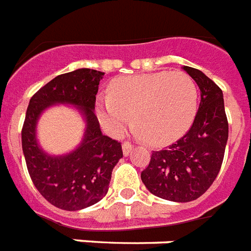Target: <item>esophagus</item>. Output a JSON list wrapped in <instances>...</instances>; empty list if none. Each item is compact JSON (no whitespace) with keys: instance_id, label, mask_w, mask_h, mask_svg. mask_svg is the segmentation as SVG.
Listing matches in <instances>:
<instances>
[{"instance_id":"esophagus-1","label":"esophagus","mask_w":251,"mask_h":251,"mask_svg":"<svg viewBox=\"0 0 251 251\" xmlns=\"http://www.w3.org/2000/svg\"><path fill=\"white\" fill-rule=\"evenodd\" d=\"M122 150H123V154L127 156V155H129L130 152H132V150H133V146H132L129 142H124V144L122 145Z\"/></svg>"}]
</instances>
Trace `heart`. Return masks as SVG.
Instances as JSON below:
<instances>
[{
  "instance_id": "obj_1",
  "label": "heart",
  "mask_w": 251,
  "mask_h": 251,
  "mask_svg": "<svg viewBox=\"0 0 251 251\" xmlns=\"http://www.w3.org/2000/svg\"><path fill=\"white\" fill-rule=\"evenodd\" d=\"M199 91L185 72H158L118 78L110 95H100L96 113L111 136H119L133 115L136 134L165 145L185 133L198 111Z\"/></svg>"
}]
</instances>
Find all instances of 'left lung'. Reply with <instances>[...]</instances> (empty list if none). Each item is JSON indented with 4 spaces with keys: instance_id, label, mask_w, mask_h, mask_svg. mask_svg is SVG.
Here are the masks:
<instances>
[{
    "instance_id": "1",
    "label": "left lung",
    "mask_w": 251,
    "mask_h": 251,
    "mask_svg": "<svg viewBox=\"0 0 251 251\" xmlns=\"http://www.w3.org/2000/svg\"><path fill=\"white\" fill-rule=\"evenodd\" d=\"M200 88V105L191 128L168 149L152 151L141 179L149 191L169 201L196 200L217 178L228 140L223 92L201 70L183 66Z\"/></svg>"
}]
</instances>
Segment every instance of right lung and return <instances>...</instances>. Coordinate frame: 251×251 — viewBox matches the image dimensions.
I'll use <instances>...</instances> for the list:
<instances>
[{"label": "right lung", "instance_id": "1", "mask_svg": "<svg viewBox=\"0 0 251 251\" xmlns=\"http://www.w3.org/2000/svg\"><path fill=\"white\" fill-rule=\"evenodd\" d=\"M102 72L76 69L50 80L29 101L22 130L26 168L39 194L64 210H80L106 195L111 172L123 158L121 142L103 136L95 115V102ZM77 107L86 123L84 138L75 151L65 155L47 154L36 140V123L52 104Z\"/></svg>", "mask_w": 251, "mask_h": 251}]
</instances>
